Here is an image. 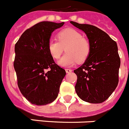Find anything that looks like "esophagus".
Returning <instances> with one entry per match:
<instances>
[{
    "label": "esophagus",
    "mask_w": 129,
    "mask_h": 129,
    "mask_svg": "<svg viewBox=\"0 0 129 129\" xmlns=\"http://www.w3.org/2000/svg\"><path fill=\"white\" fill-rule=\"evenodd\" d=\"M66 73H69L72 72V70H71V69H66Z\"/></svg>",
    "instance_id": "obj_1"
}]
</instances>
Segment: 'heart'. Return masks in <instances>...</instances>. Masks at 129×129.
<instances>
[{"label":"heart","instance_id":"1","mask_svg":"<svg viewBox=\"0 0 129 129\" xmlns=\"http://www.w3.org/2000/svg\"><path fill=\"white\" fill-rule=\"evenodd\" d=\"M58 40H51L48 42L47 49L54 59H59L65 51L66 53L58 61L63 67H71L77 62L82 63L88 58L91 51L89 40L75 29H63L57 34Z\"/></svg>","mask_w":129,"mask_h":129}]
</instances>
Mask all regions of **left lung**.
I'll return each mask as SVG.
<instances>
[{"label": "left lung", "mask_w": 129, "mask_h": 129, "mask_svg": "<svg viewBox=\"0 0 129 129\" xmlns=\"http://www.w3.org/2000/svg\"><path fill=\"white\" fill-rule=\"evenodd\" d=\"M70 23L86 33L91 45L88 58L74 70L77 76L75 91L82 100L101 103L111 95L118 84L120 58L117 43L95 26Z\"/></svg>", "instance_id": "8db88e82"}]
</instances>
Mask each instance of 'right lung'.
I'll return each instance as SVG.
<instances>
[{
	"label": "right lung",
	"instance_id": "right-lung-1",
	"mask_svg": "<svg viewBox=\"0 0 129 129\" xmlns=\"http://www.w3.org/2000/svg\"><path fill=\"white\" fill-rule=\"evenodd\" d=\"M63 24L49 21L37 23L26 30L15 43L13 67L18 87L33 105H46L58 97L66 73L54 62L47 45L52 32Z\"/></svg>",
	"mask_w": 129,
	"mask_h": 129
}]
</instances>
